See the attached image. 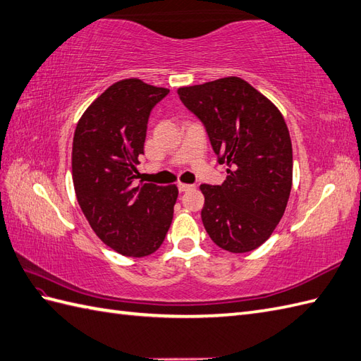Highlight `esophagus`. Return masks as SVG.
Segmentation results:
<instances>
[{
    "label": "esophagus",
    "instance_id": "esophagus-1",
    "mask_svg": "<svg viewBox=\"0 0 361 361\" xmlns=\"http://www.w3.org/2000/svg\"><path fill=\"white\" fill-rule=\"evenodd\" d=\"M190 189H194V186H192V184H184V183H180V184H178V190H180V192H188V190H190Z\"/></svg>",
    "mask_w": 361,
    "mask_h": 361
}]
</instances>
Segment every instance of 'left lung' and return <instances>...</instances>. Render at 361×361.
<instances>
[{"label":"left lung","instance_id":"8db88e82","mask_svg":"<svg viewBox=\"0 0 361 361\" xmlns=\"http://www.w3.org/2000/svg\"><path fill=\"white\" fill-rule=\"evenodd\" d=\"M177 92L203 123L219 163L228 167L220 186H200L204 229L228 252L254 250L280 223L292 188V145L283 115L238 77Z\"/></svg>","mask_w":361,"mask_h":361}]
</instances>
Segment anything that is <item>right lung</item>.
<instances>
[{"mask_svg":"<svg viewBox=\"0 0 361 361\" xmlns=\"http://www.w3.org/2000/svg\"><path fill=\"white\" fill-rule=\"evenodd\" d=\"M169 89L129 78L107 87L82 114L73 135L75 194L106 246L146 257L161 246L178 197L175 184H133L145 154L149 115Z\"/></svg>","mask_w":361,"mask_h":361,"instance_id":"obj_1","label":"right lung"}]
</instances>
